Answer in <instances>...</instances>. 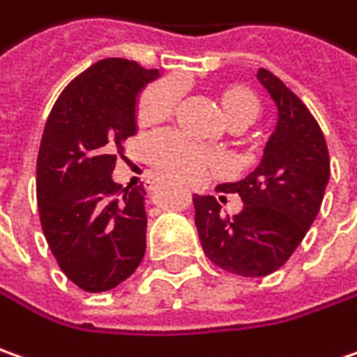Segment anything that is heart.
<instances>
[{"label": "heart", "instance_id": "b5f03b06", "mask_svg": "<svg viewBox=\"0 0 357 357\" xmlns=\"http://www.w3.org/2000/svg\"><path fill=\"white\" fill-rule=\"evenodd\" d=\"M183 90H185L183 82L178 78H167L146 88L138 106L140 122L158 124L169 120L174 114L176 106L181 104ZM219 100L225 116L233 128H245L255 124L263 112L261 96L243 82H233L223 86L219 92ZM149 158L156 169L165 170L187 183H197L208 170L219 167V158L213 152L195 146L192 142H188L187 138L176 132L152 136L149 142Z\"/></svg>", "mask_w": 357, "mask_h": 357}]
</instances>
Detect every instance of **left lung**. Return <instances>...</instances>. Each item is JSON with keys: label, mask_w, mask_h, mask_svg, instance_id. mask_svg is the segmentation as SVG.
<instances>
[{"label": "left lung", "mask_w": 357, "mask_h": 357, "mask_svg": "<svg viewBox=\"0 0 357 357\" xmlns=\"http://www.w3.org/2000/svg\"><path fill=\"white\" fill-rule=\"evenodd\" d=\"M257 78L275 100V132L257 169L239 183L217 187L239 195L243 211L223 217L215 197H192L205 255L241 277L269 275L294 255L330 181L328 144L310 108L269 70L259 68Z\"/></svg>", "instance_id": "8db88e82"}]
</instances>
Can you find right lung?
I'll list each match as a JSON object with an SVG mask.
<instances>
[{"instance_id":"add662e5","label":"right lung","mask_w":357,"mask_h":357,"mask_svg":"<svg viewBox=\"0 0 357 357\" xmlns=\"http://www.w3.org/2000/svg\"><path fill=\"white\" fill-rule=\"evenodd\" d=\"M158 76L132 60H100L70 82L45 122L36 192L45 241L63 275L84 291H108L146 251L144 187L112 181L134 106Z\"/></svg>"}]
</instances>
